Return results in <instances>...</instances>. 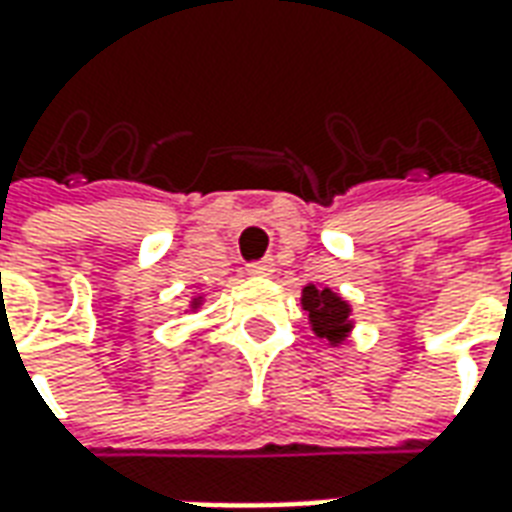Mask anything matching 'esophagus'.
<instances>
[{
  "mask_svg": "<svg viewBox=\"0 0 512 512\" xmlns=\"http://www.w3.org/2000/svg\"><path fill=\"white\" fill-rule=\"evenodd\" d=\"M252 277H271L274 274V260H257V263H249L246 268Z\"/></svg>",
  "mask_w": 512,
  "mask_h": 512,
  "instance_id": "esophagus-1",
  "label": "esophagus"
}]
</instances>
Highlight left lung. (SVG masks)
I'll list each match as a JSON object with an SVG mask.
<instances>
[{
    "mask_svg": "<svg viewBox=\"0 0 512 512\" xmlns=\"http://www.w3.org/2000/svg\"><path fill=\"white\" fill-rule=\"evenodd\" d=\"M301 310L310 318L312 334L326 345H343L354 332V307L337 290L326 285H304L301 288Z\"/></svg>",
    "mask_w": 512,
    "mask_h": 512,
    "instance_id": "obj_1",
    "label": "left lung"
}]
</instances>
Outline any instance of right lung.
Here are the masks:
<instances>
[{"label": "right lung", "instance_id": "right-lung-1", "mask_svg": "<svg viewBox=\"0 0 512 512\" xmlns=\"http://www.w3.org/2000/svg\"><path fill=\"white\" fill-rule=\"evenodd\" d=\"M202 304H205V296H191V301H189V307H186V312H197L202 307Z\"/></svg>", "mask_w": 512, "mask_h": 512}]
</instances>
